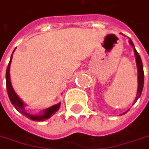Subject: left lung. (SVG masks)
Returning <instances> with one entry per match:
<instances>
[{"instance_id":"1","label":"left lung","mask_w":149,"mask_h":149,"mask_svg":"<svg viewBox=\"0 0 149 149\" xmlns=\"http://www.w3.org/2000/svg\"><path fill=\"white\" fill-rule=\"evenodd\" d=\"M130 44L134 47V55H135V60H136V65H137V71H138V89H137V95L135 97V102L137 101V99L141 97V92H142V89H143V84H144V72H143V65H142V62H141V58L139 55V53L137 52V51L134 48V44L132 42V40L130 39L129 40ZM128 112V111H126ZM125 112V113H126ZM123 113V114H125Z\"/></svg>"}]
</instances>
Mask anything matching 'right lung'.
<instances>
[{"label":"right lung","instance_id":"add662e5","mask_svg":"<svg viewBox=\"0 0 149 149\" xmlns=\"http://www.w3.org/2000/svg\"><path fill=\"white\" fill-rule=\"evenodd\" d=\"M14 50V52H15ZM14 53V52H13ZM12 57H13V54L11 56V58H10V61L8 63V68H7V72H6V84H7V91H8V97L11 101L12 104L15 106V108L19 112L21 113L23 116H26L27 118L33 120V121H38V122H42V121H45L47 120L48 118H50L52 115L55 114V112H57L60 107V103L58 104H55L48 109H45L42 111V114L40 115H31L27 112H26L25 110V104L21 101V99L17 96V94L15 93V91H14L13 87H12V84H11V80H10V65H11V60H12Z\"/></svg>","mask_w":149,"mask_h":149}]
</instances>
